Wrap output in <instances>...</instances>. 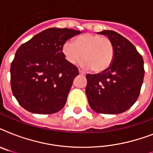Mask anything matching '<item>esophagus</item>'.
<instances>
[{
    "instance_id": "34e87169",
    "label": "esophagus",
    "mask_w": 153,
    "mask_h": 153,
    "mask_svg": "<svg viewBox=\"0 0 153 153\" xmlns=\"http://www.w3.org/2000/svg\"><path fill=\"white\" fill-rule=\"evenodd\" d=\"M79 74H81V75H85V73H84L83 71H82L81 70H79Z\"/></svg>"
}]
</instances>
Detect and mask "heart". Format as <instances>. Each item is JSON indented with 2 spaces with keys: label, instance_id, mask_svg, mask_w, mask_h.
Here are the masks:
<instances>
[{
  "label": "heart",
  "instance_id": "obj_1",
  "mask_svg": "<svg viewBox=\"0 0 153 153\" xmlns=\"http://www.w3.org/2000/svg\"><path fill=\"white\" fill-rule=\"evenodd\" d=\"M65 59L75 64L83 59L82 65L91 68L94 73H102L109 69L114 57V45L107 37L93 33H85L75 37L73 43L65 42L62 45Z\"/></svg>",
  "mask_w": 153,
  "mask_h": 153
}]
</instances>
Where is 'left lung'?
<instances>
[{"instance_id": "left-lung-1", "label": "left lung", "mask_w": 153, "mask_h": 153, "mask_svg": "<svg viewBox=\"0 0 153 153\" xmlns=\"http://www.w3.org/2000/svg\"><path fill=\"white\" fill-rule=\"evenodd\" d=\"M98 34L111 40L114 57L105 71L86 75L89 105L97 113L121 114L139 97L145 75L144 60L134 45L117 32L104 30Z\"/></svg>"}]
</instances>
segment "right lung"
<instances>
[{
    "label": "right lung",
    "instance_id": "right-lung-1",
    "mask_svg": "<svg viewBox=\"0 0 153 153\" xmlns=\"http://www.w3.org/2000/svg\"><path fill=\"white\" fill-rule=\"evenodd\" d=\"M81 33L51 27L17 49L11 64V87L23 108L39 114H55L63 108L79 70L65 59L62 45Z\"/></svg>",
    "mask_w": 153,
    "mask_h": 153
}]
</instances>
